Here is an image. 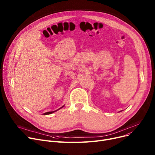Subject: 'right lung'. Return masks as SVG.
Returning a JSON list of instances; mask_svg holds the SVG:
<instances>
[{"instance_id": "right-lung-1", "label": "right lung", "mask_w": 155, "mask_h": 155, "mask_svg": "<svg viewBox=\"0 0 155 155\" xmlns=\"http://www.w3.org/2000/svg\"><path fill=\"white\" fill-rule=\"evenodd\" d=\"M64 106V105H63V106H62L61 108H59V109H61V108H63V107ZM59 109H58V110H55V111H52V112H46V113H45V114H43L44 115H49V114H53V113H54V112H56L57 110H58Z\"/></svg>"}]
</instances>
